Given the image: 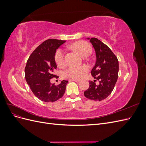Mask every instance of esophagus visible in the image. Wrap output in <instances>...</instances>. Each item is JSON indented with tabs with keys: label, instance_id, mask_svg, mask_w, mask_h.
<instances>
[{
	"label": "esophagus",
	"instance_id": "1",
	"mask_svg": "<svg viewBox=\"0 0 146 146\" xmlns=\"http://www.w3.org/2000/svg\"><path fill=\"white\" fill-rule=\"evenodd\" d=\"M70 80H72V81H74L76 82H79L80 81V80H79V79H70Z\"/></svg>",
	"mask_w": 146,
	"mask_h": 146
}]
</instances>
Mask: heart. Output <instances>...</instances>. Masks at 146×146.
<instances>
[{
  "label": "heart",
  "mask_w": 146,
  "mask_h": 146,
  "mask_svg": "<svg viewBox=\"0 0 146 146\" xmlns=\"http://www.w3.org/2000/svg\"><path fill=\"white\" fill-rule=\"evenodd\" d=\"M72 48L77 52L83 57L90 55L92 51L91 46L85 41H78L74 43L71 46ZM55 61L58 66H63L65 64L64 53L62 49H58L55 54ZM88 70L86 66H82L78 67H69L63 72L65 77L72 79L81 78Z\"/></svg>",
  "instance_id": "b5f03b06"
}]
</instances>
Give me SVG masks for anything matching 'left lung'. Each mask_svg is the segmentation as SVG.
Listing matches in <instances>:
<instances>
[{
    "mask_svg": "<svg viewBox=\"0 0 146 146\" xmlns=\"http://www.w3.org/2000/svg\"><path fill=\"white\" fill-rule=\"evenodd\" d=\"M88 39L94 47L96 55L91 75L100 84L96 85V80L90 81V86L84 95L89 99L101 101L108 98L114 89L118 78L119 62L116 55L104 42L96 38Z\"/></svg>",
    "mask_w": 146,
    "mask_h": 146,
    "instance_id": "1",
    "label": "left lung"
}]
</instances>
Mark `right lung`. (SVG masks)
<instances>
[{
    "label": "right lung",
    "instance_id": "1",
    "mask_svg": "<svg viewBox=\"0 0 146 146\" xmlns=\"http://www.w3.org/2000/svg\"><path fill=\"white\" fill-rule=\"evenodd\" d=\"M66 41L48 39L37 47L29 56L25 68V78L31 90L38 99L45 102H53L63 96L68 81L63 80L58 85L50 83L55 77L56 50Z\"/></svg>",
    "mask_w": 146,
    "mask_h": 146
}]
</instances>
